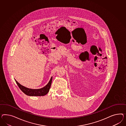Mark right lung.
I'll return each instance as SVG.
<instances>
[{"label":"right lung","mask_w":126,"mask_h":126,"mask_svg":"<svg viewBox=\"0 0 126 126\" xmlns=\"http://www.w3.org/2000/svg\"><path fill=\"white\" fill-rule=\"evenodd\" d=\"M16 83L18 86L20 90L24 93L25 94L30 96H41L47 94L50 88L51 83L52 81V77H51L48 84L44 87L39 89H32L27 88L26 87L21 85L16 80H15Z\"/></svg>","instance_id":"1"}]
</instances>
